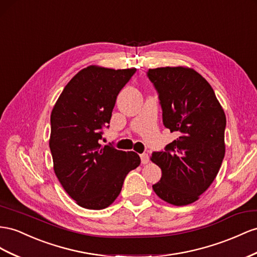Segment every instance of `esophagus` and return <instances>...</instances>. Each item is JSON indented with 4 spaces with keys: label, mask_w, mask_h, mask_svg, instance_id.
<instances>
[{
    "label": "esophagus",
    "mask_w": 257,
    "mask_h": 257,
    "mask_svg": "<svg viewBox=\"0 0 257 257\" xmlns=\"http://www.w3.org/2000/svg\"><path fill=\"white\" fill-rule=\"evenodd\" d=\"M141 160L143 164H147L149 162V156L147 154H142L141 155Z\"/></svg>",
    "instance_id": "esophagus-1"
}]
</instances>
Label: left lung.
<instances>
[{
  "label": "left lung",
  "instance_id": "left-lung-1",
  "mask_svg": "<svg viewBox=\"0 0 257 257\" xmlns=\"http://www.w3.org/2000/svg\"><path fill=\"white\" fill-rule=\"evenodd\" d=\"M162 120L177 138L151 160L162 171L152 185L158 197L174 205L195 202L216 177L225 157L226 116L212 86L190 68L149 69Z\"/></svg>",
  "mask_w": 257,
  "mask_h": 257
}]
</instances>
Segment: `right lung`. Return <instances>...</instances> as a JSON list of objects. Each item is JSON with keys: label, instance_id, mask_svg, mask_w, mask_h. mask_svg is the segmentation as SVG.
Masks as SVG:
<instances>
[{"label": "right lung", "instance_id": "add662e5", "mask_svg": "<svg viewBox=\"0 0 257 257\" xmlns=\"http://www.w3.org/2000/svg\"><path fill=\"white\" fill-rule=\"evenodd\" d=\"M136 69L89 66L65 86L51 114L54 171L66 192L85 209L102 210L120 195L128 172L141 164L134 151L100 145L116 96Z\"/></svg>", "mask_w": 257, "mask_h": 257}]
</instances>
